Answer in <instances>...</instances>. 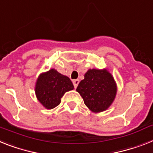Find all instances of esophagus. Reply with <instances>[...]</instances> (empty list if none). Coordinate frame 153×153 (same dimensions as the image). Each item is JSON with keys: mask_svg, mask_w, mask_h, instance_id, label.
<instances>
[{"mask_svg": "<svg viewBox=\"0 0 153 153\" xmlns=\"http://www.w3.org/2000/svg\"><path fill=\"white\" fill-rule=\"evenodd\" d=\"M79 83V79H74V80H73V85H74V87L75 88H77V86H78Z\"/></svg>", "mask_w": 153, "mask_h": 153, "instance_id": "obj_1", "label": "esophagus"}]
</instances>
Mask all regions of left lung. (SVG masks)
<instances>
[{
    "label": "left lung",
    "mask_w": 153,
    "mask_h": 153,
    "mask_svg": "<svg viewBox=\"0 0 153 153\" xmlns=\"http://www.w3.org/2000/svg\"><path fill=\"white\" fill-rule=\"evenodd\" d=\"M76 91L91 111L100 113L107 110L114 102L117 85L112 74L106 69H89Z\"/></svg>",
    "instance_id": "1"
}]
</instances>
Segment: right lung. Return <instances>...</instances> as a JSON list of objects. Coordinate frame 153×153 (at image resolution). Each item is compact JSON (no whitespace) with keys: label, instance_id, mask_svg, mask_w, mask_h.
<instances>
[{"label":"right lung","instance_id":"add662e5","mask_svg":"<svg viewBox=\"0 0 153 153\" xmlns=\"http://www.w3.org/2000/svg\"><path fill=\"white\" fill-rule=\"evenodd\" d=\"M73 88L74 85L68 77L53 68L39 74L36 83L35 92L41 104L51 110L58 106L65 92Z\"/></svg>","mask_w":153,"mask_h":153}]
</instances>
